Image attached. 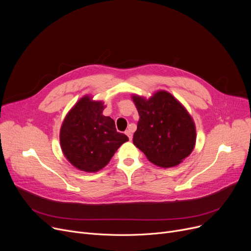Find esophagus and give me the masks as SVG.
<instances>
[{
    "mask_svg": "<svg viewBox=\"0 0 251 251\" xmlns=\"http://www.w3.org/2000/svg\"><path fill=\"white\" fill-rule=\"evenodd\" d=\"M126 135L128 136V138H129V140H131L132 139V131L130 130V129H128V130H126Z\"/></svg>",
    "mask_w": 251,
    "mask_h": 251,
    "instance_id": "esophagus-1",
    "label": "esophagus"
}]
</instances>
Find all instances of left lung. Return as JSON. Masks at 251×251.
<instances>
[{
	"label": "left lung",
	"mask_w": 251,
	"mask_h": 251,
	"mask_svg": "<svg viewBox=\"0 0 251 251\" xmlns=\"http://www.w3.org/2000/svg\"><path fill=\"white\" fill-rule=\"evenodd\" d=\"M139 114L133 143L147 159L172 168L188 157L196 144V126L187 109L169 92L158 91L146 100L133 95Z\"/></svg>",
	"instance_id": "1"
}]
</instances>
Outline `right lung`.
I'll return each mask as SVG.
<instances>
[{
	"label": "right lung",
	"mask_w": 251,
	"mask_h": 251,
	"mask_svg": "<svg viewBox=\"0 0 251 251\" xmlns=\"http://www.w3.org/2000/svg\"><path fill=\"white\" fill-rule=\"evenodd\" d=\"M102 101L82 97L65 116L60 128L62 152L79 171L96 173L102 170L128 137L117 132L115 122L103 115Z\"/></svg>",
	"instance_id": "add662e5"
}]
</instances>
